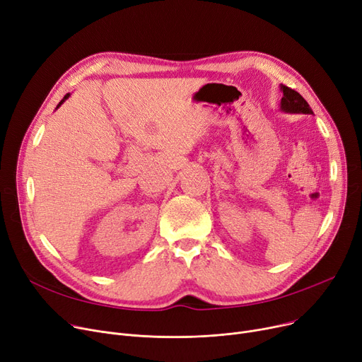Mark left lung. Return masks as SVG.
<instances>
[{"mask_svg": "<svg viewBox=\"0 0 362 362\" xmlns=\"http://www.w3.org/2000/svg\"><path fill=\"white\" fill-rule=\"evenodd\" d=\"M283 98H281V110L286 112H302V114H314L308 103L302 98V95L288 86L281 85Z\"/></svg>", "mask_w": 362, "mask_h": 362, "instance_id": "obj_1", "label": "left lung"}]
</instances>
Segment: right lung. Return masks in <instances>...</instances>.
I'll return each mask as SVG.
<instances>
[{
  "instance_id": "add662e5",
  "label": "right lung",
  "mask_w": 362,
  "mask_h": 362,
  "mask_svg": "<svg viewBox=\"0 0 362 362\" xmlns=\"http://www.w3.org/2000/svg\"><path fill=\"white\" fill-rule=\"evenodd\" d=\"M67 97H69V93H67V95H66V97H64V98H63V100L60 101V104H59V105H57V108H59V107H60V105H62V104L64 103V100H67Z\"/></svg>"
}]
</instances>
